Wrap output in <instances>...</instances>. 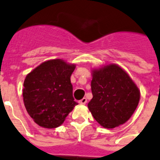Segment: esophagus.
<instances>
[{"instance_id": "1", "label": "esophagus", "mask_w": 160, "mask_h": 160, "mask_svg": "<svg viewBox=\"0 0 160 160\" xmlns=\"http://www.w3.org/2000/svg\"><path fill=\"white\" fill-rule=\"evenodd\" d=\"M87 98H82V99L79 101V103H80V104H82V105H85V104L87 103Z\"/></svg>"}]
</instances>
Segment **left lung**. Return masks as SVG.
I'll return each mask as SVG.
<instances>
[{"mask_svg":"<svg viewBox=\"0 0 160 160\" xmlns=\"http://www.w3.org/2000/svg\"><path fill=\"white\" fill-rule=\"evenodd\" d=\"M93 98L88 108L105 128H114L131 118L138 104L140 92L122 68L111 64L93 70Z\"/></svg>","mask_w":160,"mask_h":160,"instance_id":"obj_1","label":"left lung"}]
</instances>
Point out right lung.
<instances>
[{"label":"right lung","mask_w":160,"mask_h":160,"mask_svg":"<svg viewBox=\"0 0 160 160\" xmlns=\"http://www.w3.org/2000/svg\"><path fill=\"white\" fill-rule=\"evenodd\" d=\"M74 69V65L54 59L42 63L26 76L24 103L31 118L39 126L58 128L78 105L70 82Z\"/></svg>","instance_id":"add662e5"}]
</instances>
